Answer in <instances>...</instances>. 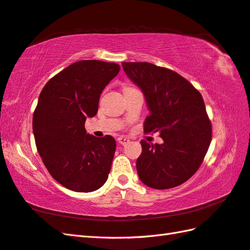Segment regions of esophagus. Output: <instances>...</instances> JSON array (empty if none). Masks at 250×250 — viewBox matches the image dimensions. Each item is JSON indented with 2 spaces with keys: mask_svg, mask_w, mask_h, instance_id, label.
<instances>
[{
  "mask_svg": "<svg viewBox=\"0 0 250 250\" xmlns=\"http://www.w3.org/2000/svg\"><path fill=\"white\" fill-rule=\"evenodd\" d=\"M129 142H130V140L126 136H119L118 137V143H119V144H121V145L128 144Z\"/></svg>",
  "mask_w": 250,
  "mask_h": 250,
  "instance_id": "34e87169",
  "label": "esophagus"
}]
</instances>
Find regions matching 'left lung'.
Masks as SVG:
<instances>
[{"label": "left lung", "instance_id": "obj_1", "mask_svg": "<svg viewBox=\"0 0 250 250\" xmlns=\"http://www.w3.org/2000/svg\"><path fill=\"white\" fill-rule=\"evenodd\" d=\"M130 81L145 97L149 116L145 132H159L163 144L141 141L136 160L141 182L153 189L182 185L196 172L211 140V125L201 93L176 72L148 62H124Z\"/></svg>", "mask_w": 250, "mask_h": 250}]
</instances>
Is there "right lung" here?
<instances>
[{
	"label": "right lung",
	"mask_w": 250,
	"mask_h": 250,
	"mask_svg": "<svg viewBox=\"0 0 250 250\" xmlns=\"http://www.w3.org/2000/svg\"><path fill=\"white\" fill-rule=\"evenodd\" d=\"M120 71L117 63H73L45 84L33 114L36 148L58 183L76 192H92L105 184L116 141L87 133L84 122L97 115L100 95Z\"/></svg>",
	"instance_id": "obj_1"
}]
</instances>
